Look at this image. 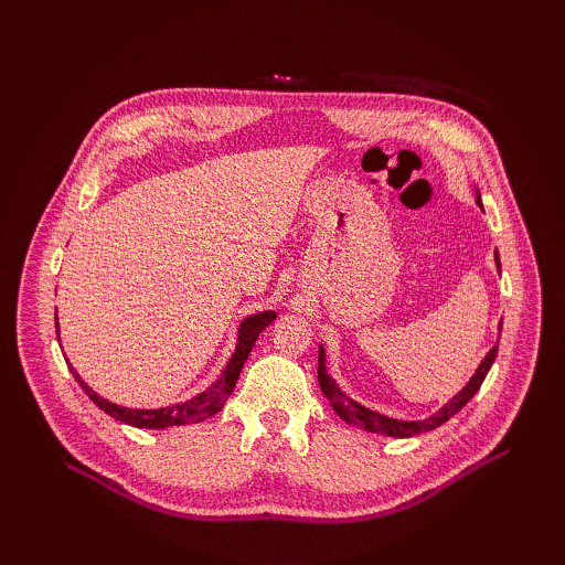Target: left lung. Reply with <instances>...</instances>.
<instances>
[{
    "label": "left lung",
    "mask_w": 565,
    "mask_h": 565,
    "mask_svg": "<svg viewBox=\"0 0 565 565\" xmlns=\"http://www.w3.org/2000/svg\"><path fill=\"white\" fill-rule=\"evenodd\" d=\"M476 204L478 207L483 210L481 204V193L476 191ZM494 264H498V270H500V256L498 252H494ZM500 330H502V322H500ZM494 355H498V344H494L486 358L481 361V365L476 367V372L471 374V380L465 384V388H461L459 393H455V396L438 407L434 415L424 417V419H396V417H388V415H382L377 413V409H370L365 405H361L358 401H353L351 396H347L344 391H341L337 386V382L328 374V367H324V349L318 347V384L324 393V398L330 401L334 413L344 419L347 424L351 426H358V429L363 431H370V434H382V436H391V438H413V436H419V434H426V431H434L436 426L446 424L450 417H455L461 407H465L473 396L476 391L481 388L486 374L490 372L492 363H494Z\"/></svg>",
    "instance_id": "1"
}]
</instances>
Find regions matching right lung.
I'll return each instance as SVG.
<instances>
[{
    "label": "right lung",
    "mask_w": 565,
    "mask_h": 565,
    "mask_svg": "<svg viewBox=\"0 0 565 565\" xmlns=\"http://www.w3.org/2000/svg\"><path fill=\"white\" fill-rule=\"evenodd\" d=\"M278 318L276 311H262V313H252L245 320H241V328H237V341H235V351L231 355V361L226 363L224 372L218 374V380L207 388L198 393L191 401H181V403H172L164 407H152V409H141V407H122L117 403H110L108 398L98 396V393L84 382L79 374L75 372V367L71 365V361L65 358V363L71 365V372L75 374L77 384L82 386V391L104 409L106 415H110L113 419L136 426V429H169V426H183V424H198L202 419H207L212 415H216L224 403L228 401V396L235 388L237 377H241V370L247 361V355L254 347L256 337H259L268 324ZM56 337H58V318H56ZM61 339V337H58Z\"/></svg>",
    "instance_id": "add662e5"
}]
</instances>
